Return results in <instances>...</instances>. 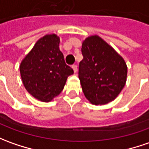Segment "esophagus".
Wrapping results in <instances>:
<instances>
[{"label": "esophagus", "mask_w": 149, "mask_h": 149, "mask_svg": "<svg viewBox=\"0 0 149 149\" xmlns=\"http://www.w3.org/2000/svg\"><path fill=\"white\" fill-rule=\"evenodd\" d=\"M72 69L74 71V72H77V65H72Z\"/></svg>", "instance_id": "1"}]
</instances>
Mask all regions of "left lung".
<instances>
[{
    "label": "left lung",
    "mask_w": 149,
    "mask_h": 149,
    "mask_svg": "<svg viewBox=\"0 0 149 149\" xmlns=\"http://www.w3.org/2000/svg\"><path fill=\"white\" fill-rule=\"evenodd\" d=\"M81 54L78 77L86 98L95 105L115 100L126 81L127 66L123 58L96 35L83 41Z\"/></svg>",
    "instance_id": "obj_1"
}]
</instances>
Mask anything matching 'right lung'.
Segmentation results:
<instances>
[{"label": "right lung", "instance_id": "add662e5", "mask_svg": "<svg viewBox=\"0 0 149 149\" xmlns=\"http://www.w3.org/2000/svg\"><path fill=\"white\" fill-rule=\"evenodd\" d=\"M59 42L55 34L41 37L19 67L24 87L42 102H49L58 95L68 77L73 74L72 68L65 63Z\"/></svg>", "mask_w": 149, "mask_h": 149}]
</instances>
